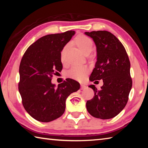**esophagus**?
<instances>
[{"label":"esophagus","mask_w":148,"mask_h":148,"mask_svg":"<svg viewBox=\"0 0 148 148\" xmlns=\"http://www.w3.org/2000/svg\"><path fill=\"white\" fill-rule=\"evenodd\" d=\"M86 86H85V85H83V84H81V87H80V89H81L82 90V89H84L85 88H86Z\"/></svg>","instance_id":"obj_1"}]
</instances>
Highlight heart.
<instances>
[{"instance_id":"1","label":"heart","mask_w":148,"mask_h":148,"mask_svg":"<svg viewBox=\"0 0 148 148\" xmlns=\"http://www.w3.org/2000/svg\"><path fill=\"white\" fill-rule=\"evenodd\" d=\"M74 44L76 45V46L78 47L79 49L83 53H86L87 51H91L93 46L92 40L89 38L88 36L84 34H79L74 39ZM67 48V46L64 47V48L62 49L61 53V61L63 62V57L65 51ZM88 72V69L86 66H73L70 70L68 72V76L70 78L77 80V81H82L83 80L86 74Z\"/></svg>"}]
</instances>
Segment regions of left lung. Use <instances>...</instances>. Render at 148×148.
I'll list each match as a JSON object with an SVG mask.
<instances>
[{
	"label": "left lung",
	"instance_id": "obj_1",
	"mask_svg": "<svg viewBox=\"0 0 148 148\" xmlns=\"http://www.w3.org/2000/svg\"><path fill=\"white\" fill-rule=\"evenodd\" d=\"M97 47V62L89 80L103 81L98 90L94 85L89 87L95 95L87 101L89 113L96 118H113L126 106L132 87L131 64L124 46L117 37L106 31L86 32Z\"/></svg>",
	"mask_w": 148,
	"mask_h": 148
}]
</instances>
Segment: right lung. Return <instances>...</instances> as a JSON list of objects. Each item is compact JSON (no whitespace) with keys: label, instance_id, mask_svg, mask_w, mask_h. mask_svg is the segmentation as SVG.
<instances>
[{"label":"right lung","instance_id":"add662e5","mask_svg":"<svg viewBox=\"0 0 148 148\" xmlns=\"http://www.w3.org/2000/svg\"><path fill=\"white\" fill-rule=\"evenodd\" d=\"M75 34L74 31L47 34L30 46L19 65L18 88L22 104L27 113L40 122H49L61 117L66 100L80 86L67 78L63 83H51V77L61 72V52Z\"/></svg>","mask_w":148,"mask_h":148}]
</instances>
